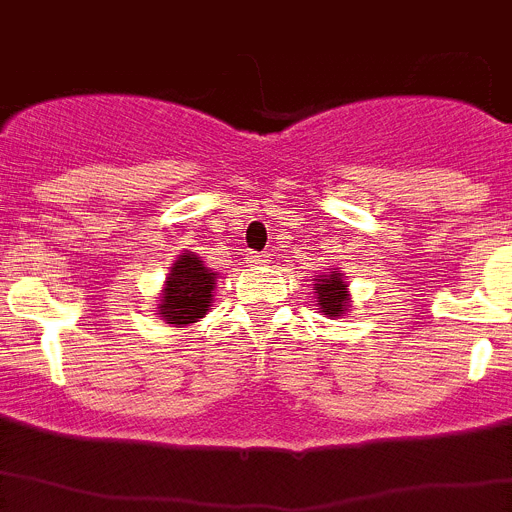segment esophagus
Listing matches in <instances>:
<instances>
[{
	"label": "esophagus",
	"instance_id": "esophagus-1",
	"mask_svg": "<svg viewBox=\"0 0 512 512\" xmlns=\"http://www.w3.org/2000/svg\"><path fill=\"white\" fill-rule=\"evenodd\" d=\"M248 264L251 266L269 264V253H251V256H248Z\"/></svg>",
	"mask_w": 512,
	"mask_h": 512
}]
</instances>
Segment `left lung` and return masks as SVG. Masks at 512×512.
<instances>
[{
    "label": "left lung",
    "mask_w": 512,
    "mask_h": 512,
    "mask_svg": "<svg viewBox=\"0 0 512 512\" xmlns=\"http://www.w3.org/2000/svg\"><path fill=\"white\" fill-rule=\"evenodd\" d=\"M315 282H318L315 284V292H318L320 310H323L325 315H330V318L343 315L348 295H346V284H343L341 274L330 271V274H323V279H315Z\"/></svg>",
    "instance_id": "1"
}]
</instances>
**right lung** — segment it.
<instances>
[{
    "label": "right lung",
    "instance_id": "1",
    "mask_svg": "<svg viewBox=\"0 0 512 512\" xmlns=\"http://www.w3.org/2000/svg\"><path fill=\"white\" fill-rule=\"evenodd\" d=\"M212 284H215V274L194 253L179 256L166 279L158 315L171 325L197 323L210 310Z\"/></svg>",
    "mask_w": 512,
    "mask_h": 512
}]
</instances>
